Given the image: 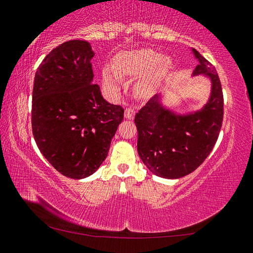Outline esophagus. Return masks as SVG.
Returning a JSON list of instances; mask_svg holds the SVG:
<instances>
[{"label":"esophagus","instance_id":"34e87169","mask_svg":"<svg viewBox=\"0 0 253 253\" xmlns=\"http://www.w3.org/2000/svg\"><path fill=\"white\" fill-rule=\"evenodd\" d=\"M133 117H134V110L132 108H129V106H126V108L124 109V118L127 120H131L133 119Z\"/></svg>","mask_w":253,"mask_h":253}]
</instances>
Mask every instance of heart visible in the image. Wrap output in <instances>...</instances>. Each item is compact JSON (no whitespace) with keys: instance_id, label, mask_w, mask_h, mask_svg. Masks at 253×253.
<instances>
[{"instance_id":"b5f03b06","label":"heart","mask_w":253,"mask_h":253,"mask_svg":"<svg viewBox=\"0 0 253 253\" xmlns=\"http://www.w3.org/2000/svg\"><path fill=\"white\" fill-rule=\"evenodd\" d=\"M173 59L170 55H162L153 50L130 51L120 54L115 59L114 72L104 69L102 80L106 90L112 95H119L121 92L122 77L138 78L134 84V91L141 97L151 96L159 84L169 73Z\"/></svg>"}]
</instances>
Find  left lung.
Returning <instances> with one entry per match:
<instances>
[{
    "label": "left lung",
    "instance_id": "8db88e82",
    "mask_svg": "<svg viewBox=\"0 0 253 253\" xmlns=\"http://www.w3.org/2000/svg\"><path fill=\"white\" fill-rule=\"evenodd\" d=\"M198 61L192 77L209 79L210 94L201 109L180 113L157 94L135 114L138 153L153 174L180 179L206 160L218 140L223 119V94L218 73L209 61L191 48Z\"/></svg>",
    "mask_w": 253,
    "mask_h": 253
}]
</instances>
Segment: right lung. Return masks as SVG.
Masks as SVG:
<instances>
[{
  "instance_id": "obj_1",
  "label": "right lung",
  "mask_w": 253,
  "mask_h": 253,
  "mask_svg": "<svg viewBox=\"0 0 253 253\" xmlns=\"http://www.w3.org/2000/svg\"><path fill=\"white\" fill-rule=\"evenodd\" d=\"M91 44L62 43L37 70L32 95V132L55 170L84 179L103 163L124 110L109 103L93 84Z\"/></svg>"
}]
</instances>
